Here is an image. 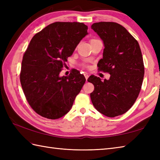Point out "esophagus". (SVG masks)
<instances>
[{"label":"esophagus","instance_id":"obj_1","mask_svg":"<svg viewBox=\"0 0 160 160\" xmlns=\"http://www.w3.org/2000/svg\"><path fill=\"white\" fill-rule=\"evenodd\" d=\"M84 77H85V78H86V80H87L88 79V78L89 77V74L88 73H85L84 74Z\"/></svg>","mask_w":160,"mask_h":160}]
</instances>
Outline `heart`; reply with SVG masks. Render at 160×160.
<instances>
[{
	"instance_id": "obj_1",
	"label": "heart",
	"mask_w": 160,
	"mask_h": 160,
	"mask_svg": "<svg viewBox=\"0 0 160 160\" xmlns=\"http://www.w3.org/2000/svg\"><path fill=\"white\" fill-rule=\"evenodd\" d=\"M94 40H96V39H92V40H91L90 42H92V41H94Z\"/></svg>"
}]
</instances>
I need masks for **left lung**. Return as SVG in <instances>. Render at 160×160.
<instances>
[{
	"mask_svg": "<svg viewBox=\"0 0 160 160\" xmlns=\"http://www.w3.org/2000/svg\"><path fill=\"white\" fill-rule=\"evenodd\" d=\"M91 29L103 41V57L98 70L109 73L108 80L91 76L94 85L91 93L94 107L113 118L130 109L138 97L144 75L142 52L138 41L123 26L113 22L93 23Z\"/></svg>",
	"mask_w": 160,
	"mask_h": 160,
	"instance_id": "8db88e82",
	"label": "left lung"
}]
</instances>
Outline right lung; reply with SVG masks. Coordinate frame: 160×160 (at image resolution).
<instances>
[{"label":"right lung","mask_w":160,"mask_h":160,"mask_svg":"<svg viewBox=\"0 0 160 160\" xmlns=\"http://www.w3.org/2000/svg\"><path fill=\"white\" fill-rule=\"evenodd\" d=\"M82 22H56L33 37L24 53L20 80L26 99L41 116L56 120L73 106L85 82L84 75L73 69L60 76L67 58L88 34Z\"/></svg>","instance_id":"right-lung-1"}]
</instances>
